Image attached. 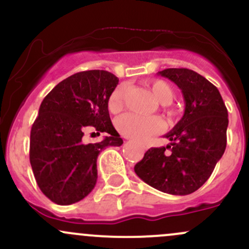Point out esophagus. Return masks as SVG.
Instances as JSON below:
<instances>
[{
    "label": "esophagus",
    "mask_w": 249,
    "mask_h": 249,
    "mask_svg": "<svg viewBox=\"0 0 249 249\" xmlns=\"http://www.w3.org/2000/svg\"><path fill=\"white\" fill-rule=\"evenodd\" d=\"M141 147H142L143 149H147V146L146 145H141Z\"/></svg>",
    "instance_id": "esophagus-1"
}]
</instances>
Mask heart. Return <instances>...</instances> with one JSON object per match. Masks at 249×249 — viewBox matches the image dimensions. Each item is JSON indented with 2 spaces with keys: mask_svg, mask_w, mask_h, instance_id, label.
I'll use <instances>...</instances> for the list:
<instances>
[{
  "mask_svg": "<svg viewBox=\"0 0 249 249\" xmlns=\"http://www.w3.org/2000/svg\"><path fill=\"white\" fill-rule=\"evenodd\" d=\"M147 87L151 89L156 100L164 107L172 103L175 91L168 83L161 79H154L149 82ZM127 89L124 85L115 88L108 98V109L110 113L117 114L124 106ZM116 128L125 138L135 141H145L151 136L159 134L164 130L165 124L161 119L157 116H139L135 114H124L116 120Z\"/></svg>",
  "mask_w": 249,
  "mask_h": 249,
  "instance_id": "b5f03b06",
  "label": "heart"
}]
</instances>
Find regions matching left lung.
Segmentation results:
<instances>
[{
    "label": "left lung",
    "mask_w": 249,
    "mask_h": 249,
    "mask_svg": "<svg viewBox=\"0 0 249 249\" xmlns=\"http://www.w3.org/2000/svg\"><path fill=\"white\" fill-rule=\"evenodd\" d=\"M181 90L185 110L166 147H152L135 165L139 178L159 191L189 195L209 179L227 146L228 110L217 88L189 69L158 72Z\"/></svg>",
    "instance_id": "left-lung-1"
}]
</instances>
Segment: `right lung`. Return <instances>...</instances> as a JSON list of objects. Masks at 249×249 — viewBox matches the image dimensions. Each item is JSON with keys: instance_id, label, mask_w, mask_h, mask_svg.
I'll list each match as a JSON object with an SVG mask.
<instances>
[{"instance_id": "obj_1", "label": "right lung", "mask_w": 249, "mask_h": 249, "mask_svg": "<svg viewBox=\"0 0 249 249\" xmlns=\"http://www.w3.org/2000/svg\"><path fill=\"white\" fill-rule=\"evenodd\" d=\"M119 78L104 70L74 73L47 93L32 125L29 161L42 194L59 205L87 197L97 181V157L124 140L111 124L108 98ZM92 126L101 143L84 144V132Z\"/></svg>"}]
</instances>
